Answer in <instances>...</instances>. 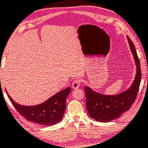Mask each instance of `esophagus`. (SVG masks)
<instances>
[{"label": "esophagus", "mask_w": 148, "mask_h": 148, "mask_svg": "<svg viewBox=\"0 0 148 148\" xmlns=\"http://www.w3.org/2000/svg\"><path fill=\"white\" fill-rule=\"evenodd\" d=\"M80 81H78V80H75V81H74L73 82H72V88H74V89L78 88L79 87H80Z\"/></svg>", "instance_id": "34e87169"}]
</instances>
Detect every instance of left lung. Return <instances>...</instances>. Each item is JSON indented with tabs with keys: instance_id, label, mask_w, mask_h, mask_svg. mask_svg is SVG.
<instances>
[{
	"instance_id": "8db88e82",
	"label": "left lung",
	"mask_w": 148,
	"mask_h": 148,
	"mask_svg": "<svg viewBox=\"0 0 148 148\" xmlns=\"http://www.w3.org/2000/svg\"><path fill=\"white\" fill-rule=\"evenodd\" d=\"M127 39L136 66V77L130 88L117 95H107L96 92L88 86L84 87L87 111L97 121L109 122L119 117L130 109L138 92L141 78L140 62L132 41L128 36Z\"/></svg>"
}]
</instances>
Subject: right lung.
<instances>
[{"label":"right lung","instance_id":"right-lung-1","mask_svg":"<svg viewBox=\"0 0 148 148\" xmlns=\"http://www.w3.org/2000/svg\"><path fill=\"white\" fill-rule=\"evenodd\" d=\"M1 80V79H0ZM71 88L68 87L37 105L27 106L16 103L6 91L12 105L21 115L29 121L39 125H53L59 123L64 116L66 109V98Z\"/></svg>","mask_w":148,"mask_h":148}]
</instances>
